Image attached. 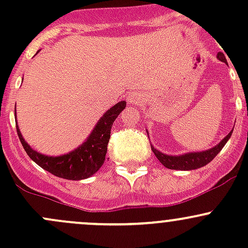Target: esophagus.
I'll list each match as a JSON object with an SVG mask.
<instances>
[{
  "instance_id": "1",
  "label": "esophagus",
  "mask_w": 248,
  "mask_h": 248,
  "mask_svg": "<svg viewBox=\"0 0 248 248\" xmlns=\"http://www.w3.org/2000/svg\"><path fill=\"white\" fill-rule=\"evenodd\" d=\"M138 101H139V97L137 96L136 93H134V94H129L128 98H127V102H128V104L138 103Z\"/></svg>"
}]
</instances>
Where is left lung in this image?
Instances as JSON below:
<instances>
[{"label":"left lung","mask_w":248,"mask_h":248,"mask_svg":"<svg viewBox=\"0 0 248 248\" xmlns=\"http://www.w3.org/2000/svg\"><path fill=\"white\" fill-rule=\"evenodd\" d=\"M217 59H218L219 61L227 63V59L223 55V52H218V54H217ZM232 129L231 133L222 140L221 142H218L216 146L202 152H188V154L180 155V156H169V155L162 154L161 151L155 149L154 146H151V149L152 151H154L155 156L158 158V161L161 162L166 168L174 169V170H193V169L202 168V167L210 163V162L217 156V154L223 149L226 142L228 141L229 138L232 137Z\"/></svg>","instance_id":"left-lung-1"}]
</instances>
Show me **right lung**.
I'll return each mask as SVG.
<instances>
[{
  "label": "right lung",
  "mask_w": 248,
  "mask_h": 248,
  "mask_svg": "<svg viewBox=\"0 0 248 248\" xmlns=\"http://www.w3.org/2000/svg\"><path fill=\"white\" fill-rule=\"evenodd\" d=\"M124 108H126L124 101L119 102L114 107H111L99 119L89 138L76 150L66 155H62V156H46V155H42L41 152L34 151L22 138L20 129L17 128V124L16 132L26 154L41 168L46 169V171L51 172L55 176L62 177V179H87L96 171H98L99 168L103 166L104 161H106L107 150H108L112 122L116 120L120 112Z\"/></svg>",
  "instance_id": "right-lung-1"
}]
</instances>
